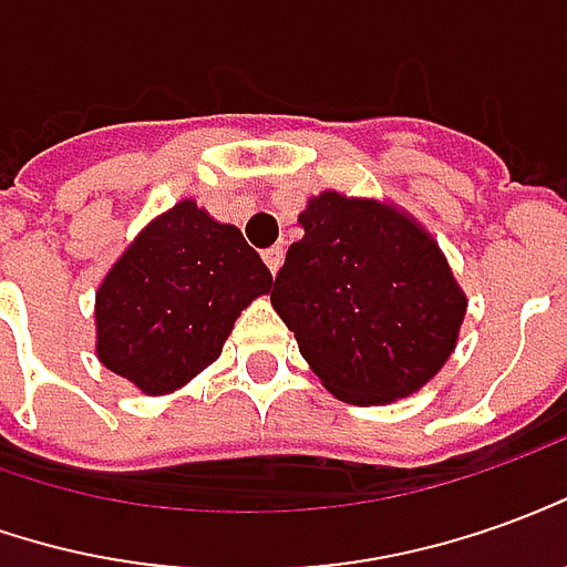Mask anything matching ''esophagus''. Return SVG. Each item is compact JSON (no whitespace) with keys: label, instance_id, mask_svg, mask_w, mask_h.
<instances>
[{"label":"esophagus","instance_id":"34e87169","mask_svg":"<svg viewBox=\"0 0 567 567\" xmlns=\"http://www.w3.org/2000/svg\"><path fill=\"white\" fill-rule=\"evenodd\" d=\"M261 259H265V265H268V271L277 275V268H280V261H284V246H271V249H265V252H261Z\"/></svg>","mask_w":567,"mask_h":567}]
</instances>
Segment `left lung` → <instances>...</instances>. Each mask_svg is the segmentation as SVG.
Listing matches in <instances>:
<instances>
[{
  "label": "left lung",
  "instance_id": "1",
  "mask_svg": "<svg viewBox=\"0 0 567 567\" xmlns=\"http://www.w3.org/2000/svg\"><path fill=\"white\" fill-rule=\"evenodd\" d=\"M271 287L299 351L346 404H389L451 358L466 315L439 244L408 216L336 190L308 200Z\"/></svg>",
  "mask_w": 567,
  "mask_h": 567
}]
</instances>
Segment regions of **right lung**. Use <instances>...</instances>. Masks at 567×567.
Here are the masks:
<instances>
[{
	"instance_id": "1",
	"label": "right lung",
	"mask_w": 567,
	"mask_h": 567,
	"mask_svg": "<svg viewBox=\"0 0 567 567\" xmlns=\"http://www.w3.org/2000/svg\"><path fill=\"white\" fill-rule=\"evenodd\" d=\"M271 271L234 225L182 200L144 228L104 277L97 358L147 395H166L221 354Z\"/></svg>"
}]
</instances>
